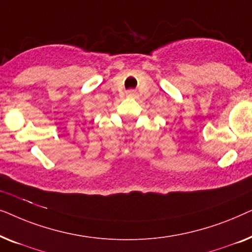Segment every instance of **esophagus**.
<instances>
[{
	"label": "esophagus",
	"mask_w": 252,
	"mask_h": 252,
	"mask_svg": "<svg viewBox=\"0 0 252 252\" xmlns=\"http://www.w3.org/2000/svg\"><path fill=\"white\" fill-rule=\"evenodd\" d=\"M137 93L135 91H127L126 92V96L127 97H136Z\"/></svg>",
	"instance_id": "34e87169"
}]
</instances>
